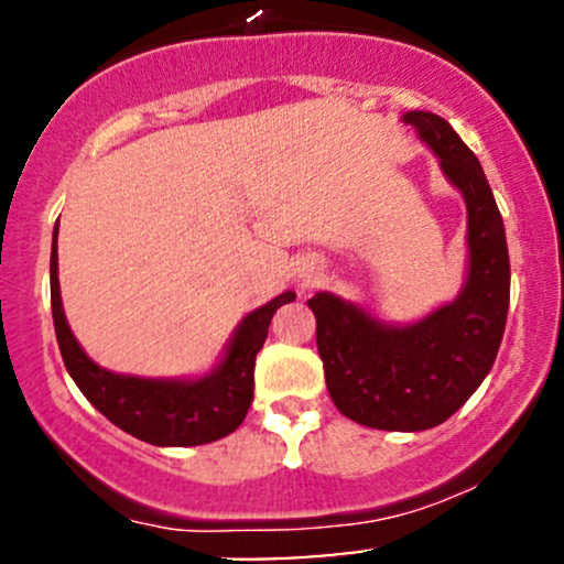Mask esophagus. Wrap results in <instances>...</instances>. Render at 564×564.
<instances>
[{
  "mask_svg": "<svg viewBox=\"0 0 564 564\" xmlns=\"http://www.w3.org/2000/svg\"><path fill=\"white\" fill-rule=\"evenodd\" d=\"M321 268H315V262H304L300 270H296V281H300V286H310V283L315 281V275H318Z\"/></svg>",
  "mask_w": 564,
  "mask_h": 564,
  "instance_id": "obj_1",
  "label": "esophagus"
}]
</instances>
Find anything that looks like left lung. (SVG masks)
Here are the masks:
<instances>
[{"mask_svg": "<svg viewBox=\"0 0 564 564\" xmlns=\"http://www.w3.org/2000/svg\"><path fill=\"white\" fill-rule=\"evenodd\" d=\"M403 121L467 200L469 273L462 294L411 326L381 323L328 291L307 304L339 413L371 430L422 432L451 419L494 368L509 310V251L475 153L437 113L408 111Z\"/></svg>", "mask_w": 564, "mask_h": 564, "instance_id": "8db88e82", "label": "left lung"}]
</instances>
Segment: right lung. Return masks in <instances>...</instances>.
Instances as JSON below:
<instances>
[{
	"label": "right lung",
	"instance_id": "1",
	"mask_svg": "<svg viewBox=\"0 0 564 564\" xmlns=\"http://www.w3.org/2000/svg\"><path fill=\"white\" fill-rule=\"evenodd\" d=\"M50 300L57 347L70 379L108 422L151 445H204L236 432L254 398V360L275 310L294 302V291H283L241 321L225 358L209 377L200 379H140L106 371L87 358L68 328L57 283V225L50 257Z\"/></svg>",
	"mask_w": 564,
	"mask_h": 564
}]
</instances>
